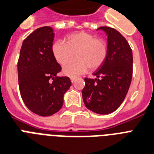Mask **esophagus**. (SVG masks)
I'll return each mask as SVG.
<instances>
[{
	"mask_svg": "<svg viewBox=\"0 0 154 154\" xmlns=\"http://www.w3.org/2000/svg\"><path fill=\"white\" fill-rule=\"evenodd\" d=\"M70 80H71V82H72V83H73V82L75 81V77H71Z\"/></svg>",
	"mask_w": 154,
	"mask_h": 154,
	"instance_id": "obj_1",
	"label": "esophagus"
}]
</instances>
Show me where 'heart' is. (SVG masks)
Here are the masks:
<instances>
[{
  "instance_id": "1",
  "label": "heart",
  "mask_w": 154,
  "mask_h": 154,
  "mask_svg": "<svg viewBox=\"0 0 154 154\" xmlns=\"http://www.w3.org/2000/svg\"><path fill=\"white\" fill-rule=\"evenodd\" d=\"M75 52L77 58L63 66V73L71 77L85 73L88 68H99L107 57V45L92 34L80 32L69 35L66 42L57 40L52 46L54 57L62 65L69 60Z\"/></svg>"
}]
</instances>
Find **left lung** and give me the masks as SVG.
Returning <instances> with one entry per match:
<instances>
[{"mask_svg": "<svg viewBox=\"0 0 154 154\" xmlns=\"http://www.w3.org/2000/svg\"><path fill=\"white\" fill-rule=\"evenodd\" d=\"M107 35V55L93 73L97 78H85L82 97L85 107L100 115L115 112L124 100L133 73L132 50L117 30L100 27Z\"/></svg>", "mask_w": 154, "mask_h": 154, "instance_id": "1", "label": "left lung"}]
</instances>
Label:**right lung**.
Masks as SVG:
<instances>
[{
	"mask_svg": "<svg viewBox=\"0 0 154 154\" xmlns=\"http://www.w3.org/2000/svg\"><path fill=\"white\" fill-rule=\"evenodd\" d=\"M54 33L51 27H39L25 38L20 52L19 88L27 108L41 116H50L63 105V97L71 86L68 77H57L62 68L52 53Z\"/></svg>",
	"mask_w": 154,
	"mask_h": 154,
	"instance_id": "obj_1",
	"label": "right lung"
}]
</instances>
